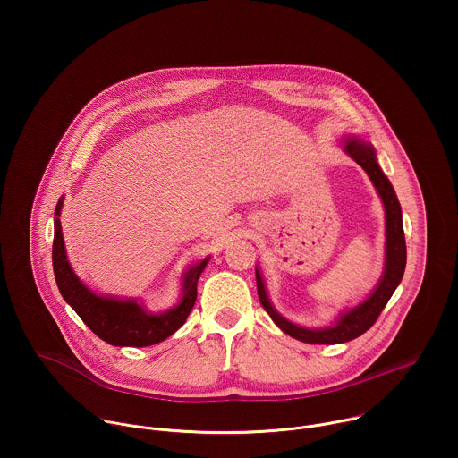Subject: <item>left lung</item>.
Wrapping results in <instances>:
<instances>
[{
	"mask_svg": "<svg viewBox=\"0 0 458 458\" xmlns=\"http://www.w3.org/2000/svg\"><path fill=\"white\" fill-rule=\"evenodd\" d=\"M344 152L364 168L368 177L371 179L377 193L380 195L384 205V219H386V242H384V272L373 288V292L357 306L343 310L337 318L330 326H322V328H306L297 322L288 320L283 317L272 304L267 284L263 276H260L259 267H255V279H257V295L260 304L268 311L272 320L279 328L288 334L290 337L308 343V344H341L360 337L375 324L377 317L387 304V301L394 295L397 286L403 281L406 270V239L403 228V210L397 199V193L391 186L389 179L384 175L382 168L378 166L375 148L355 138L348 136L343 143Z\"/></svg>",
	"mask_w": 458,
	"mask_h": 458,
	"instance_id": "8db88e82",
	"label": "left lung"
}]
</instances>
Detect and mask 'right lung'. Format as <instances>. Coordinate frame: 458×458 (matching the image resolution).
<instances>
[{
  "label": "right lung",
  "mask_w": 458,
  "mask_h": 458,
  "mask_svg": "<svg viewBox=\"0 0 458 458\" xmlns=\"http://www.w3.org/2000/svg\"><path fill=\"white\" fill-rule=\"evenodd\" d=\"M59 198L54 212V244L52 267L57 288L72 310L81 317L89 328L112 346H152L175 334L190 315L198 299V281L207 268L210 255L191 265L181 279V297L177 304L165 311H150L138 299H119L112 295H98L72 270L61 232Z\"/></svg>",
  "instance_id": "right-lung-1"
}]
</instances>
